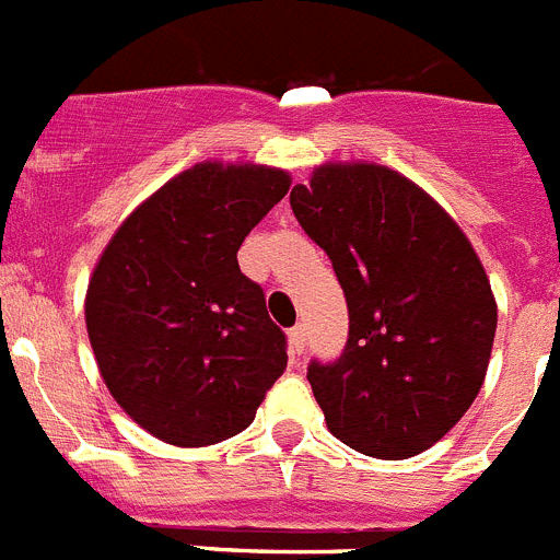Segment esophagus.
Returning <instances> with one entry per match:
<instances>
[{
    "instance_id": "34e87169",
    "label": "esophagus",
    "mask_w": 560,
    "mask_h": 560,
    "mask_svg": "<svg viewBox=\"0 0 560 560\" xmlns=\"http://www.w3.org/2000/svg\"><path fill=\"white\" fill-rule=\"evenodd\" d=\"M289 345H291V353H303L305 350V325H294L289 330Z\"/></svg>"
}]
</instances>
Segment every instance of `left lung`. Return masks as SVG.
<instances>
[{
    "instance_id": "left-lung-1",
    "label": "left lung",
    "mask_w": 560,
    "mask_h": 560,
    "mask_svg": "<svg viewBox=\"0 0 560 560\" xmlns=\"http://www.w3.org/2000/svg\"><path fill=\"white\" fill-rule=\"evenodd\" d=\"M305 235L348 300V345L311 361L330 432L355 452L407 459L468 412L497 334L491 283L446 210L381 165H323L291 190Z\"/></svg>"
}]
</instances>
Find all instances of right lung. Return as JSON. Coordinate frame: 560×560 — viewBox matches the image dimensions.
<instances>
[{
    "label": "right lung",
    "instance_id": "add662e5",
    "mask_svg": "<svg viewBox=\"0 0 560 560\" xmlns=\"http://www.w3.org/2000/svg\"><path fill=\"white\" fill-rule=\"evenodd\" d=\"M289 173L205 162L114 232L89 280L86 330L114 400L153 438L212 446L244 432L285 370V334L237 266Z\"/></svg>",
    "mask_w": 560,
    "mask_h": 560
}]
</instances>
